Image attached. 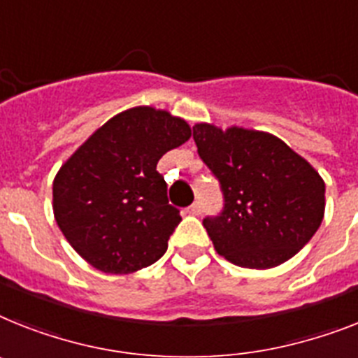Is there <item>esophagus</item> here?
Wrapping results in <instances>:
<instances>
[{
	"mask_svg": "<svg viewBox=\"0 0 358 358\" xmlns=\"http://www.w3.org/2000/svg\"><path fill=\"white\" fill-rule=\"evenodd\" d=\"M201 212H203V206H201L199 201H197V203H194V205H192V206H188V214L199 215Z\"/></svg>",
	"mask_w": 358,
	"mask_h": 358,
	"instance_id": "1",
	"label": "esophagus"
}]
</instances>
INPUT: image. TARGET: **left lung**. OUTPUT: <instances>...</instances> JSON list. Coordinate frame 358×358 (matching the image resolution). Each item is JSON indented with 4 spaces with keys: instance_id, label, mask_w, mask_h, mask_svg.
Here are the masks:
<instances>
[{
    "instance_id": "left-lung-1",
    "label": "left lung",
    "mask_w": 358,
    "mask_h": 358,
    "mask_svg": "<svg viewBox=\"0 0 358 358\" xmlns=\"http://www.w3.org/2000/svg\"><path fill=\"white\" fill-rule=\"evenodd\" d=\"M194 141L225 197L223 212L203 220L217 254L239 267L271 268L315 236L324 220L326 185L282 138L201 122Z\"/></svg>"
}]
</instances>
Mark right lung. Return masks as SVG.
Returning a JSON list of instances; mask_svg holds the SVG:
<instances>
[{
	"instance_id": "1",
	"label": "right lung",
	"mask_w": 358,
	"mask_h": 358,
	"mask_svg": "<svg viewBox=\"0 0 358 358\" xmlns=\"http://www.w3.org/2000/svg\"><path fill=\"white\" fill-rule=\"evenodd\" d=\"M192 135L186 120L137 106L115 115L67 159L52 182L62 234L90 265L129 274L155 264L181 221L159 159Z\"/></svg>"
}]
</instances>
